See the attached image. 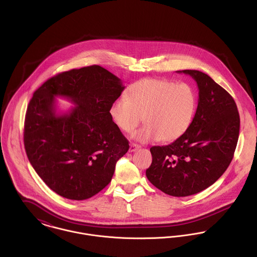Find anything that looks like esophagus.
Masks as SVG:
<instances>
[{
    "mask_svg": "<svg viewBox=\"0 0 257 257\" xmlns=\"http://www.w3.org/2000/svg\"><path fill=\"white\" fill-rule=\"evenodd\" d=\"M139 148H141L140 146L133 144V145H131V146H130V151H131V152H133V151H136V150H138Z\"/></svg>",
    "mask_w": 257,
    "mask_h": 257,
    "instance_id": "esophagus-1",
    "label": "esophagus"
}]
</instances>
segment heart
<instances>
[{
	"mask_svg": "<svg viewBox=\"0 0 257 257\" xmlns=\"http://www.w3.org/2000/svg\"><path fill=\"white\" fill-rule=\"evenodd\" d=\"M197 108L198 97L190 85L165 78H145L131 85L126 98L112 103L110 115L124 133H132L144 116L146 124L133 135L139 142L173 143L189 131Z\"/></svg>",
	"mask_w": 257,
	"mask_h": 257,
	"instance_id": "b5f03b06",
	"label": "heart"
}]
</instances>
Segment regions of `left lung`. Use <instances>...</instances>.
Here are the masks:
<instances>
[{
  "mask_svg": "<svg viewBox=\"0 0 257 257\" xmlns=\"http://www.w3.org/2000/svg\"><path fill=\"white\" fill-rule=\"evenodd\" d=\"M199 89L194 121L181 139L152 147L147 179L167 195L186 197L215 183L228 167L239 135V113L233 98L209 75L182 70Z\"/></svg>",
  "mask_w": 257,
  "mask_h": 257,
  "instance_id": "8db88e82",
  "label": "left lung"
}]
</instances>
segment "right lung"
Instances as JSON below:
<instances>
[{
	"label": "right lung",
	"instance_id": "add662e5",
	"mask_svg": "<svg viewBox=\"0 0 257 257\" xmlns=\"http://www.w3.org/2000/svg\"><path fill=\"white\" fill-rule=\"evenodd\" d=\"M124 86L99 65L57 74L35 92L26 113L24 143L38 176L56 194L86 200L110 183L128 141L110 115ZM75 105L57 115L55 97Z\"/></svg>",
	"mask_w": 257,
	"mask_h": 257
}]
</instances>
